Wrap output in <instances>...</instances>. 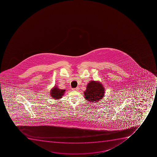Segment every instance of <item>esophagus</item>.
<instances>
[{"mask_svg":"<svg viewBox=\"0 0 157 157\" xmlns=\"http://www.w3.org/2000/svg\"><path fill=\"white\" fill-rule=\"evenodd\" d=\"M73 90H76V91H78V90H79V87H76V88H74V89H73Z\"/></svg>","mask_w":157,"mask_h":157,"instance_id":"1","label":"esophagus"}]
</instances>
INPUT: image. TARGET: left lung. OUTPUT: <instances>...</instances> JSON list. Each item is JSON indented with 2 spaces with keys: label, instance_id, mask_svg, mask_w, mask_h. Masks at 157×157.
<instances>
[{
  "label": "left lung",
  "instance_id": "left-lung-1",
  "mask_svg": "<svg viewBox=\"0 0 157 157\" xmlns=\"http://www.w3.org/2000/svg\"><path fill=\"white\" fill-rule=\"evenodd\" d=\"M86 99L91 102H98L104 97V89L102 84L97 81H91L87 84L84 92Z\"/></svg>",
  "mask_w": 157,
  "mask_h": 157
}]
</instances>
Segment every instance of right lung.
Instances as JSON below:
<instances>
[{"mask_svg":"<svg viewBox=\"0 0 157 157\" xmlns=\"http://www.w3.org/2000/svg\"><path fill=\"white\" fill-rule=\"evenodd\" d=\"M65 90H61L58 88L57 86H55L54 89L51 90V96L52 98L55 99H59L62 98V96L64 95Z\"/></svg>","mask_w":157,"mask_h":157,"instance_id":"add662e5","label":"right lung"}]
</instances>
